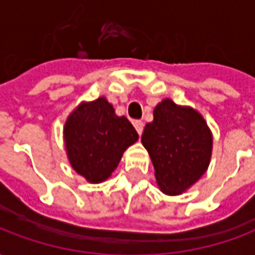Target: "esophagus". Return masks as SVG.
Here are the masks:
<instances>
[{
	"label": "esophagus",
	"instance_id": "obj_1",
	"mask_svg": "<svg viewBox=\"0 0 255 255\" xmlns=\"http://www.w3.org/2000/svg\"><path fill=\"white\" fill-rule=\"evenodd\" d=\"M133 127H135V129H136V132H138L139 135H142V132H143V123L133 122Z\"/></svg>",
	"mask_w": 255,
	"mask_h": 255
}]
</instances>
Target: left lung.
Returning a JSON list of instances; mask_svg holds the SVG:
<instances>
[{
	"label": "left lung",
	"instance_id": "left-lung-1",
	"mask_svg": "<svg viewBox=\"0 0 255 255\" xmlns=\"http://www.w3.org/2000/svg\"><path fill=\"white\" fill-rule=\"evenodd\" d=\"M142 144L147 150L155 182L166 195H180L205 175L212 158L213 135L203 116L169 98L157 104Z\"/></svg>",
	"mask_w": 255,
	"mask_h": 255
}]
</instances>
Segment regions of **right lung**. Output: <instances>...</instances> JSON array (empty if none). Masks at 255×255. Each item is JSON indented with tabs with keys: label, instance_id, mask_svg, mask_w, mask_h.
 Segmentation results:
<instances>
[{
	"label": "right lung",
	"instance_id": "obj_1",
	"mask_svg": "<svg viewBox=\"0 0 255 255\" xmlns=\"http://www.w3.org/2000/svg\"><path fill=\"white\" fill-rule=\"evenodd\" d=\"M139 135L127 117L117 116L105 97L79 104L64 126V144L72 169L89 183H102Z\"/></svg>",
	"mask_w": 255,
	"mask_h": 255
}]
</instances>
